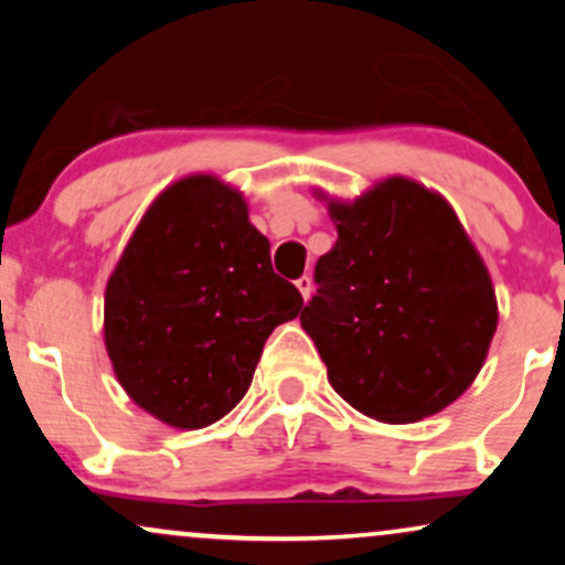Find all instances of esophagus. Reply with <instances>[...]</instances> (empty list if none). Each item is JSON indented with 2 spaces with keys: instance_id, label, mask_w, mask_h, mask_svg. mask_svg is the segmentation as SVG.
I'll list each match as a JSON object with an SVG mask.
<instances>
[{
  "instance_id": "obj_1",
  "label": "esophagus",
  "mask_w": 565,
  "mask_h": 565,
  "mask_svg": "<svg viewBox=\"0 0 565 565\" xmlns=\"http://www.w3.org/2000/svg\"><path fill=\"white\" fill-rule=\"evenodd\" d=\"M295 284H297V289H300L302 300H308L310 291H313V278H310V276H300Z\"/></svg>"
}]
</instances>
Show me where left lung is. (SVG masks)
<instances>
[{
    "label": "left lung",
    "instance_id": "obj_1",
    "mask_svg": "<svg viewBox=\"0 0 565 565\" xmlns=\"http://www.w3.org/2000/svg\"><path fill=\"white\" fill-rule=\"evenodd\" d=\"M337 242L300 323L329 382L382 423H417L459 398L497 329L489 270L438 193L391 178L329 204Z\"/></svg>",
    "mask_w": 565,
    "mask_h": 565
}]
</instances>
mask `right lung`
Returning a JSON list of instances; mask_svg holds the SVG:
<instances>
[{"instance_id":"1","label":"right lung","mask_w":565,"mask_h":565,"mask_svg":"<svg viewBox=\"0 0 565 565\" xmlns=\"http://www.w3.org/2000/svg\"><path fill=\"white\" fill-rule=\"evenodd\" d=\"M300 308L242 193L196 174L153 201L108 278L106 348L135 404L199 430L244 398L265 340Z\"/></svg>"}]
</instances>
